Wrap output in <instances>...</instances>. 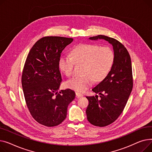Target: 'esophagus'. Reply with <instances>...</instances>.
Returning <instances> with one entry per match:
<instances>
[{"mask_svg":"<svg viewBox=\"0 0 152 152\" xmlns=\"http://www.w3.org/2000/svg\"><path fill=\"white\" fill-rule=\"evenodd\" d=\"M76 96L77 97H83V94H80V93L76 92Z\"/></svg>","mask_w":152,"mask_h":152,"instance_id":"esophagus-1","label":"esophagus"}]
</instances>
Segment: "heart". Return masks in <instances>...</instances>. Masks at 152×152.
<instances>
[{
	"label": "heart",
	"instance_id": "b5f03b06",
	"mask_svg": "<svg viewBox=\"0 0 152 152\" xmlns=\"http://www.w3.org/2000/svg\"><path fill=\"white\" fill-rule=\"evenodd\" d=\"M115 60L113 50L108 46L94 44H81L75 47L70 55H62L59 59L60 70L66 76L73 74L75 62L83 63L82 76L74 77L66 82V86L77 92H84L94 80L99 82L110 71Z\"/></svg>",
	"mask_w": 152,
	"mask_h": 152
}]
</instances>
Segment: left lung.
<instances>
[{
	"instance_id": "obj_1",
	"label": "left lung",
	"mask_w": 152,
	"mask_h": 152,
	"mask_svg": "<svg viewBox=\"0 0 152 152\" xmlns=\"http://www.w3.org/2000/svg\"><path fill=\"white\" fill-rule=\"evenodd\" d=\"M92 40L104 39L110 43L115 60L113 66L102 81L92 91L100 95L86 96L89 104L86 110L87 119L96 126L103 127L114 122L123 111L132 90L131 60L129 53L117 40L99 35L89 38Z\"/></svg>"
}]
</instances>
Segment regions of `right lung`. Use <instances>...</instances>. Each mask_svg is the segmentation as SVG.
Masks as SVG:
<instances>
[{
    "label": "right lung",
    "instance_id": "add662e5",
    "mask_svg": "<svg viewBox=\"0 0 152 152\" xmlns=\"http://www.w3.org/2000/svg\"><path fill=\"white\" fill-rule=\"evenodd\" d=\"M73 39L44 37L35 43L27 56L21 83L27 107L34 119L42 125L56 126L67 116L75 92L58 93L62 77L59 68L61 53Z\"/></svg>",
    "mask_w": 152,
    "mask_h": 152
}]
</instances>
